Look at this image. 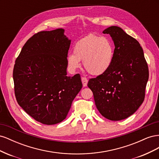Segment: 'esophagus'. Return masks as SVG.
Segmentation results:
<instances>
[{"mask_svg":"<svg viewBox=\"0 0 159 159\" xmlns=\"http://www.w3.org/2000/svg\"><path fill=\"white\" fill-rule=\"evenodd\" d=\"M81 81H82V84H83V86L84 87H86V86H87V85H88V80H87V78H81Z\"/></svg>","mask_w":159,"mask_h":159,"instance_id":"esophagus-1","label":"esophagus"}]
</instances>
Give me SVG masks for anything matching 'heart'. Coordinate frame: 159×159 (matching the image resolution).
<instances>
[{"label":"heart","mask_w":159,"mask_h":159,"mask_svg":"<svg viewBox=\"0 0 159 159\" xmlns=\"http://www.w3.org/2000/svg\"><path fill=\"white\" fill-rule=\"evenodd\" d=\"M114 48L107 38L89 35L76 43L74 54L67 56L69 68L75 71L80 68V61H84L85 69L93 75L104 74L112 65Z\"/></svg>","instance_id":"1"}]
</instances>
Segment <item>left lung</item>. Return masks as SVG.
<instances>
[{
    "mask_svg": "<svg viewBox=\"0 0 159 159\" xmlns=\"http://www.w3.org/2000/svg\"><path fill=\"white\" fill-rule=\"evenodd\" d=\"M114 42L111 66L104 74L90 79L96 107L103 116L120 121L132 115L145 99L148 69L139 42L122 28L110 26L103 31Z\"/></svg>",
    "mask_w": 159,
    "mask_h": 159,
    "instance_id": "8db88e82",
    "label": "left lung"
}]
</instances>
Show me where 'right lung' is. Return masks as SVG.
<instances>
[{"mask_svg": "<svg viewBox=\"0 0 159 159\" xmlns=\"http://www.w3.org/2000/svg\"><path fill=\"white\" fill-rule=\"evenodd\" d=\"M64 29L40 32L22 47L13 70L18 105L36 121L54 125L64 120L82 88L80 74L67 76L71 40Z\"/></svg>", "mask_w": 159, "mask_h": 159, "instance_id": "1", "label": "right lung"}]
</instances>
